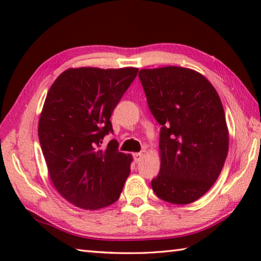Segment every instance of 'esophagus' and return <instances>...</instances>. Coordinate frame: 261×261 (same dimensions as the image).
Segmentation results:
<instances>
[{"label": "esophagus", "instance_id": "34e87169", "mask_svg": "<svg viewBox=\"0 0 261 261\" xmlns=\"http://www.w3.org/2000/svg\"><path fill=\"white\" fill-rule=\"evenodd\" d=\"M145 155H146V151H145V149H143V151L139 152V153H135V155H134L135 161L136 162L141 161L145 158Z\"/></svg>", "mask_w": 261, "mask_h": 261}]
</instances>
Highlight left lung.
Returning a JSON list of instances; mask_svg holds the SVG:
<instances>
[{
  "instance_id": "obj_1",
  "label": "left lung",
  "mask_w": 261,
  "mask_h": 261,
  "mask_svg": "<svg viewBox=\"0 0 261 261\" xmlns=\"http://www.w3.org/2000/svg\"><path fill=\"white\" fill-rule=\"evenodd\" d=\"M141 85L160 130V173L152 189L160 199L187 205L218 179L226 161L229 132L214 86L192 69H141Z\"/></svg>"
}]
</instances>
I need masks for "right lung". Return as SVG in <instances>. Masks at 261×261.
<instances>
[{"instance_id": "obj_1", "label": "right lung", "mask_w": 261, "mask_h": 261, "mask_svg": "<svg viewBox=\"0 0 261 261\" xmlns=\"http://www.w3.org/2000/svg\"><path fill=\"white\" fill-rule=\"evenodd\" d=\"M138 69L70 68L48 91L38 135L54 188L70 204L100 210L121 196L130 174L131 154L103 137L113 132L110 116Z\"/></svg>"}]
</instances>
